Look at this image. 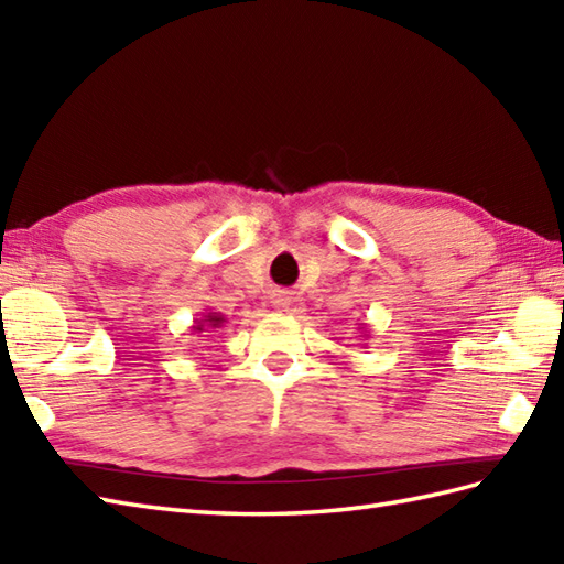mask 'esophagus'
Masks as SVG:
<instances>
[{
    "label": "esophagus",
    "mask_w": 564,
    "mask_h": 564,
    "mask_svg": "<svg viewBox=\"0 0 564 564\" xmlns=\"http://www.w3.org/2000/svg\"><path fill=\"white\" fill-rule=\"evenodd\" d=\"M271 303H273V307H275V310H289V305H291V297L279 291V293H273Z\"/></svg>",
    "instance_id": "obj_1"
}]
</instances>
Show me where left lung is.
Wrapping results in <instances>:
<instances>
[{
  "label": "left lung",
  "mask_w": 564,
  "mask_h": 564,
  "mask_svg": "<svg viewBox=\"0 0 564 564\" xmlns=\"http://www.w3.org/2000/svg\"><path fill=\"white\" fill-rule=\"evenodd\" d=\"M358 329H364V332H366V327H364V325H361V327H358ZM364 337H368V334H364Z\"/></svg>",
  "instance_id": "8db88e82"
}]
</instances>
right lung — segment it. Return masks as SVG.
<instances>
[{"label": "right lung", "mask_w": 564, "mask_h": 564, "mask_svg": "<svg viewBox=\"0 0 564 564\" xmlns=\"http://www.w3.org/2000/svg\"><path fill=\"white\" fill-rule=\"evenodd\" d=\"M225 325V317L220 313H203L200 319H194L191 332H215Z\"/></svg>", "instance_id": "1"}]
</instances>
